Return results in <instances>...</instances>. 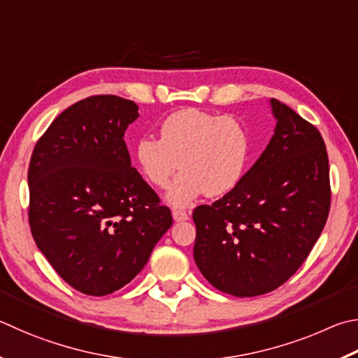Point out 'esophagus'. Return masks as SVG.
I'll return each mask as SVG.
<instances>
[{"instance_id": "obj_1", "label": "esophagus", "mask_w": 358, "mask_h": 358, "mask_svg": "<svg viewBox=\"0 0 358 358\" xmlns=\"http://www.w3.org/2000/svg\"><path fill=\"white\" fill-rule=\"evenodd\" d=\"M172 216H173L175 220H177V222H181V220H187V219H189V214H187V213L183 211V210H173V211H172Z\"/></svg>"}]
</instances>
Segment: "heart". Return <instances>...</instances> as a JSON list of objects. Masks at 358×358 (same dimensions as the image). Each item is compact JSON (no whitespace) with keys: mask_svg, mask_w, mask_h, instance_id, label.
Here are the masks:
<instances>
[{"mask_svg":"<svg viewBox=\"0 0 358 358\" xmlns=\"http://www.w3.org/2000/svg\"><path fill=\"white\" fill-rule=\"evenodd\" d=\"M249 153V133L241 120L196 108L167 115L159 125V139L145 136L136 144L141 172L158 189L169 186L178 166L183 169L167 194L175 206L189 205L200 194L217 197L235 189Z\"/></svg>","mask_w":358,"mask_h":358,"instance_id":"b5f03b06","label":"heart"}]
</instances>
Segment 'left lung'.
Instances as JSON below:
<instances>
[{
    "label": "left lung",
    "mask_w": 358,
    "mask_h": 358,
    "mask_svg": "<svg viewBox=\"0 0 358 358\" xmlns=\"http://www.w3.org/2000/svg\"><path fill=\"white\" fill-rule=\"evenodd\" d=\"M275 133L239 185L199 205L194 259L214 288L262 296L296 274L327 222L329 157L321 133L289 106L271 100Z\"/></svg>",
    "instance_id": "1"
}]
</instances>
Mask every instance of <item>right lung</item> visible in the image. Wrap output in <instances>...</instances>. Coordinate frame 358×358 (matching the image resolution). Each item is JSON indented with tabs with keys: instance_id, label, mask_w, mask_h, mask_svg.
<instances>
[{
	"instance_id": "right-lung-1",
	"label": "right lung",
	"mask_w": 358,
	"mask_h": 358,
	"mask_svg": "<svg viewBox=\"0 0 358 358\" xmlns=\"http://www.w3.org/2000/svg\"><path fill=\"white\" fill-rule=\"evenodd\" d=\"M139 106L92 95L51 122L32 150V238L71 288L106 296L139 274L172 213L131 166L123 134Z\"/></svg>"
}]
</instances>
